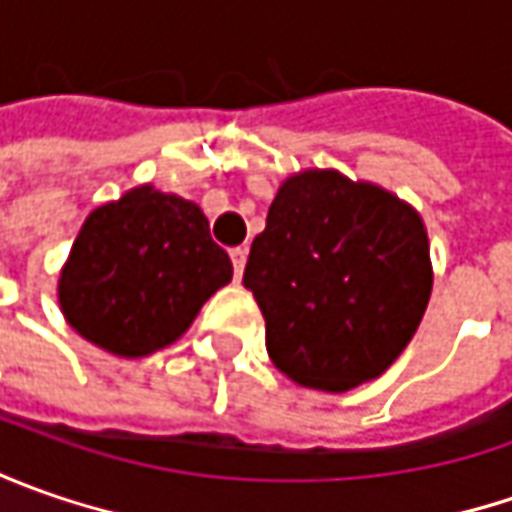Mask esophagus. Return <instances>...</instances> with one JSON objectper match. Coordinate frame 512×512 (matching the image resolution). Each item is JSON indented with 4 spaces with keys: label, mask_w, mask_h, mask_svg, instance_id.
<instances>
[{
    "label": "esophagus",
    "mask_w": 512,
    "mask_h": 512,
    "mask_svg": "<svg viewBox=\"0 0 512 512\" xmlns=\"http://www.w3.org/2000/svg\"><path fill=\"white\" fill-rule=\"evenodd\" d=\"M230 259H233V273H236V279H242V273H245L247 265V247H233V250H230Z\"/></svg>",
    "instance_id": "34e87169"
}]
</instances>
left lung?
Listing matches in <instances>:
<instances>
[{"label": "left lung", "instance_id": "8db88e82", "mask_svg": "<svg viewBox=\"0 0 512 512\" xmlns=\"http://www.w3.org/2000/svg\"><path fill=\"white\" fill-rule=\"evenodd\" d=\"M270 362L313 390L382 376L419 330L433 262L422 213L333 168L287 176L245 267Z\"/></svg>", "mask_w": 512, "mask_h": 512}]
</instances>
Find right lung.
Listing matches in <instances>:
<instances>
[{"instance_id":"right-lung-1","label":"right lung","mask_w":512,"mask_h":512,"mask_svg":"<svg viewBox=\"0 0 512 512\" xmlns=\"http://www.w3.org/2000/svg\"><path fill=\"white\" fill-rule=\"evenodd\" d=\"M230 279V256L210 239L202 207L139 185L85 219L56 299L82 339L119 359H142L179 342Z\"/></svg>"}]
</instances>
